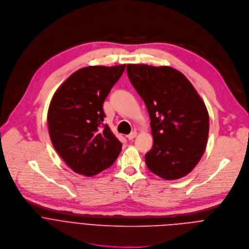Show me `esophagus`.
I'll use <instances>...</instances> for the list:
<instances>
[{"instance_id":"obj_1","label":"esophagus","mask_w":249,"mask_h":249,"mask_svg":"<svg viewBox=\"0 0 249 249\" xmlns=\"http://www.w3.org/2000/svg\"><path fill=\"white\" fill-rule=\"evenodd\" d=\"M136 135H137V132H136V131H132V132H130L128 135H126V137H127L129 140H132L133 138L136 137Z\"/></svg>"}]
</instances>
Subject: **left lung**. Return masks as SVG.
<instances>
[{
  "label": "left lung",
  "mask_w": 249,
  "mask_h": 249,
  "mask_svg": "<svg viewBox=\"0 0 249 249\" xmlns=\"http://www.w3.org/2000/svg\"><path fill=\"white\" fill-rule=\"evenodd\" d=\"M126 72L150 117L153 146L145 154L148 169L165 179L186 176L207 144L209 116L202 99L173 68L127 65Z\"/></svg>",
  "instance_id": "left-lung-1"
}]
</instances>
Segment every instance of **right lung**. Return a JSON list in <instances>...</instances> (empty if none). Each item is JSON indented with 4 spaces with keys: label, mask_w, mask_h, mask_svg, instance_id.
<instances>
[{
    "label": "right lung",
    "mask_w": 249,
    "mask_h": 249,
    "mask_svg": "<svg viewBox=\"0 0 249 249\" xmlns=\"http://www.w3.org/2000/svg\"><path fill=\"white\" fill-rule=\"evenodd\" d=\"M125 65L94 66L73 72L56 91L48 111L54 148L75 173L92 177L111 167L122 143L104 124L103 104Z\"/></svg>",
    "instance_id": "add662e5"
}]
</instances>
